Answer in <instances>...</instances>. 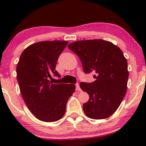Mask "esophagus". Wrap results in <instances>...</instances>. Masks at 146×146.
I'll return each mask as SVG.
<instances>
[{
	"label": "esophagus",
	"instance_id": "obj_1",
	"mask_svg": "<svg viewBox=\"0 0 146 146\" xmlns=\"http://www.w3.org/2000/svg\"><path fill=\"white\" fill-rule=\"evenodd\" d=\"M75 90H76L77 91H81V88H80L79 84H75Z\"/></svg>",
	"mask_w": 146,
	"mask_h": 146
}]
</instances>
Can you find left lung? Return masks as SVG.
Instances as JSON below:
<instances>
[{
    "instance_id": "obj_1",
    "label": "left lung",
    "mask_w": 146,
    "mask_h": 146,
    "mask_svg": "<svg viewBox=\"0 0 146 146\" xmlns=\"http://www.w3.org/2000/svg\"><path fill=\"white\" fill-rule=\"evenodd\" d=\"M78 56L85 73L95 72V81L81 82L80 88L89 95L83 104L87 117L102 119L111 116L121 104L127 90L128 63L123 52L103 40L77 41L68 45Z\"/></svg>"
}]
</instances>
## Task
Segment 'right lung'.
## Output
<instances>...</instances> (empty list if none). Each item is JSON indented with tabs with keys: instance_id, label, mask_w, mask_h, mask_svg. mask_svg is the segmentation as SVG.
Returning <instances> with one entry per match:
<instances>
[{
	"instance_id": "1",
	"label": "right lung",
	"mask_w": 146,
	"mask_h": 146,
	"mask_svg": "<svg viewBox=\"0 0 146 146\" xmlns=\"http://www.w3.org/2000/svg\"><path fill=\"white\" fill-rule=\"evenodd\" d=\"M67 41H43L30 45L20 57L17 80L24 101L35 117L42 121L60 119L66 111L74 84H53L52 77L60 78L56 62Z\"/></svg>"
}]
</instances>
